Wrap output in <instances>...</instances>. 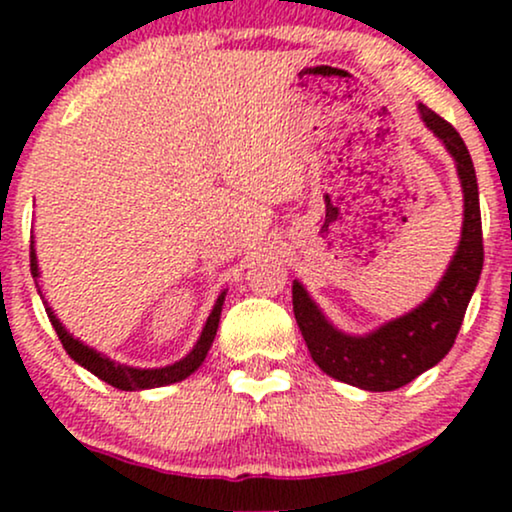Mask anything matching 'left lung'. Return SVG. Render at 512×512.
Wrapping results in <instances>:
<instances>
[{"instance_id":"1","label":"left lung","mask_w":512,"mask_h":512,"mask_svg":"<svg viewBox=\"0 0 512 512\" xmlns=\"http://www.w3.org/2000/svg\"><path fill=\"white\" fill-rule=\"evenodd\" d=\"M421 120L445 144L455 158L464 195L462 238L452 255L450 267L438 281L436 291L411 313L385 322L378 330L354 337L332 325L317 308L303 284L293 281V315L308 344L313 361L346 385L370 392H390L411 383L428 368L443 361L460 332L469 298L479 284L484 267V238H481L479 187L472 156L457 129L424 103H419Z\"/></svg>"}]
</instances>
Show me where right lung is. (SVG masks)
I'll use <instances>...</instances> for the list:
<instances>
[{"label": "right lung", "instance_id": "1", "mask_svg": "<svg viewBox=\"0 0 512 512\" xmlns=\"http://www.w3.org/2000/svg\"><path fill=\"white\" fill-rule=\"evenodd\" d=\"M31 274L35 279V286H38L40 272H38V257H35V250H33V240H31ZM38 293H40V286H38ZM40 296H43V293H40ZM223 298H226V291L216 298L214 310H211L207 317V325H204L202 334H199L195 349H192L185 358L175 361L173 366H166V368H132V366H122V363L110 361V358L103 356L101 351L91 349V346H86L84 342H79V339H74L72 334L64 330L62 322L57 320L55 313H52V308H48V301H45V298L43 303H45V313H48L52 327H55L57 337H60V342L64 346V351H67L79 366H84L86 370H91L96 378H101L103 383L113 385L117 390L132 392V390H149V387L180 383V380H185L187 375H192L199 366H202L204 358H207L211 349V342H214L216 337V330H219Z\"/></svg>", "mask_w": 512, "mask_h": 512}]
</instances>
